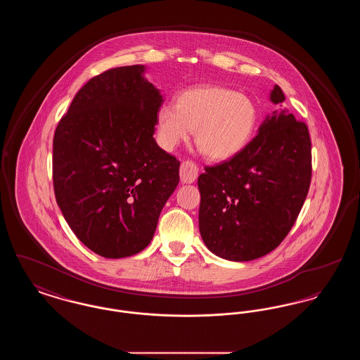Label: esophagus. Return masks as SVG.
<instances>
[{"mask_svg": "<svg viewBox=\"0 0 360 360\" xmlns=\"http://www.w3.org/2000/svg\"><path fill=\"white\" fill-rule=\"evenodd\" d=\"M179 174L182 184H193L198 176V166L193 160H185L181 165Z\"/></svg>", "mask_w": 360, "mask_h": 360, "instance_id": "34e87169", "label": "esophagus"}]
</instances>
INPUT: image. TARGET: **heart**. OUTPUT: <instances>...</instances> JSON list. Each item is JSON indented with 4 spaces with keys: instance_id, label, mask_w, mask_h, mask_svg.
<instances>
[{
    "instance_id": "1",
    "label": "heart",
    "mask_w": 360,
    "mask_h": 360,
    "mask_svg": "<svg viewBox=\"0 0 360 360\" xmlns=\"http://www.w3.org/2000/svg\"><path fill=\"white\" fill-rule=\"evenodd\" d=\"M255 103L232 89L200 86L181 93L175 108L163 105L156 116L158 135L163 147L172 148L194 131L202 154L225 160L243 151L257 131Z\"/></svg>"
}]
</instances>
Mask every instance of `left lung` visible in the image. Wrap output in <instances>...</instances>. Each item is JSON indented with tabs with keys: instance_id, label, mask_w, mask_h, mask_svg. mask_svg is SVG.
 Returning a JSON list of instances; mask_svg holds the SVG:
<instances>
[{
	"instance_id": "1",
	"label": "left lung",
	"mask_w": 360,
	"mask_h": 360,
	"mask_svg": "<svg viewBox=\"0 0 360 360\" xmlns=\"http://www.w3.org/2000/svg\"><path fill=\"white\" fill-rule=\"evenodd\" d=\"M271 103L285 101L278 85ZM311 143L308 125L274 110L239 154L198 176L200 232L217 257L248 262L288 236L308 195Z\"/></svg>"
}]
</instances>
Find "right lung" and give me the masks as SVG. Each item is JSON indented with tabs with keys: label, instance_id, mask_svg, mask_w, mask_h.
<instances>
[{
	"label": "right lung",
	"instance_id": "right-lung-1",
	"mask_svg": "<svg viewBox=\"0 0 360 360\" xmlns=\"http://www.w3.org/2000/svg\"><path fill=\"white\" fill-rule=\"evenodd\" d=\"M144 70L124 66L93 77L53 135L56 202L75 236L109 259L150 244L179 182V160L155 141L163 97Z\"/></svg>",
	"mask_w": 360,
	"mask_h": 360
}]
</instances>
